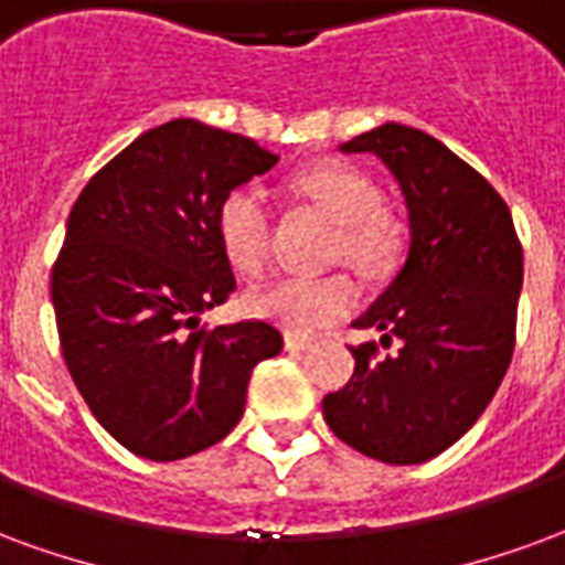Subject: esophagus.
Returning a JSON list of instances; mask_svg holds the SVG:
<instances>
[{"label":"esophagus","instance_id":"1","mask_svg":"<svg viewBox=\"0 0 565 565\" xmlns=\"http://www.w3.org/2000/svg\"><path fill=\"white\" fill-rule=\"evenodd\" d=\"M284 347H287L290 353H305V350L311 347V338L294 335V332H287V335H284Z\"/></svg>","mask_w":565,"mask_h":565}]
</instances>
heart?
Here are the masks:
<instances>
[{
    "label": "heart",
    "instance_id": "obj_1",
    "mask_svg": "<svg viewBox=\"0 0 565 565\" xmlns=\"http://www.w3.org/2000/svg\"><path fill=\"white\" fill-rule=\"evenodd\" d=\"M296 194L315 203L338 224L332 250L365 275H386L398 266L407 227L392 209L380 206V188L365 170L341 161L308 167L294 177ZM221 250L230 266L257 278L269 260V209L250 188H233L215 215ZM356 284L347 271L317 278H278L245 296L248 315L271 320L290 332H315L335 323L356 305Z\"/></svg>",
    "mask_w": 565,
    "mask_h": 565
}]
</instances>
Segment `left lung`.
I'll use <instances>...</instances> for the list:
<instances>
[{"label":"left lung","instance_id":"8db88e82","mask_svg":"<svg viewBox=\"0 0 565 565\" xmlns=\"http://www.w3.org/2000/svg\"><path fill=\"white\" fill-rule=\"evenodd\" d=\"M371 152L398 179L411 250L356 329L374 341L344 388L323 398L338 440L386 463H422L473 428L515 350L524 250L505 200L431 134L386 122L341 143Z\"/></svg>","mask_w":565,"mask_h":565}]
</instances>
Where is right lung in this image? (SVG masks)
<instances>
[{"label":"right lung","instance_id":"right-lung-1","mask_svg":"<svg viewBox=\"0 0 565 565\" xmlns=\"http://www.w3.org/2000/svg\"><path fill=\"white\" fill-rule=\"evenodd\" d=\"M275 164L250 137L173 119L125 146L71 209L50 281L62 356L128 452L179 461L224 440L254 365L281 353L263 320L200 323L236 290L221 200Z\"/></svg>","mask_w":565,"mask_h":565}]
</instances>
